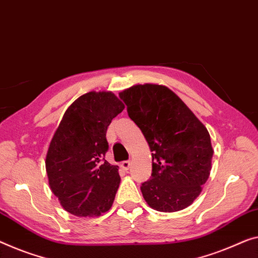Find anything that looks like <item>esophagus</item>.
<instances>
[{
	"label": "esophagus",
	"instance_id": "obj_1",
	"mask_svg": "<svg viewBox=\"0 0 258 258\" xmlns=\"http://www.w3.org/2000/svg\"><path fill=\"white\" fill-rule=\"evenodd\" d=\"M120 167L124 169V170H128L130 167H131V161H122Z\"/></svg>",
	"mask_w": 258,
	"mask_h": 258
}]
</instances>
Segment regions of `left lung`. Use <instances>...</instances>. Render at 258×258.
<instances>
[{"label": "left lung", "instance_id": "obj_1", "mask_svg": "<svg viewBox=\"0 0 258 258\" xmlns=\"http://www.w3.org/2000/svg\"><path fill=\"white\" fill-rule=\"evenodd\" d=\"M119 97L152 152V177L141 185L146 203L159 212L186 209L201 195L212 169L209 131L162 84H136Z\"/></svg>", "mask_w": 258, "mask_h": 258}]
</instances>
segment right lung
Masks as SVG:
<instances>
[{"label":"right lung","mask_w":258,"mask_h":258,"mask_svg":"<svg viewBox=\"0 0 258 258\" xmlns=\"http://www.w3.org/2000/svg\"><path fill=\"white\" fill-rule=\"evenodd\" d=\"M125 105L111 91H90L64 112L49 144L45 166L49 187L76 217L96 218L112 206L120 184L118 166L104 160L107 126Z\"/></svg>","instance_id":"obj_1"}]
</instances>
